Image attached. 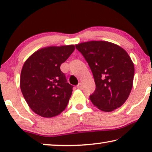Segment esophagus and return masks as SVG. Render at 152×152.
<instances>
[{
	"label": "esophagus",
	"instance_id": "obj_1",
	"mask_svg": "<svg viewBox=\"0 0 152 152\" xmlns=\"http://www.w3.org/2000/svg\"><path fill=\"white\" fill-rule=\"evenodd\" d=\"M77 88H79V89H82V83H79V84H77Z\"/></svg>",
	"mask_w": 152,
	"mask_h": 152
}]
</instances>
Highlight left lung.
<instances>
[{
    "instance_id": "obj_1",
    "label": "left lung",
    "mask_w": 152,
    "mask_h": 152,
    "mask_svg": "<svg viewBox=\"0 0 152 152\" xmlns=\"http://www.w3.org/2000/svg\"><path fill=\"white\" fill-rule=\"evenodd\" d=\"M93 72L95 90L90 95L93 105L112 111L127 99L133 86L134 66L129 55L114 43L92 41L75 45Z\"/></svg>"
}]
</instances>
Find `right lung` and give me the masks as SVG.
I'll return each mask as SVG.
<instances>
[{
  "label": "right lung",
  "instance_id": "right-lung-1",
  "mask_svg": "<svg viewBox=\"0 0 152 152\" xmlns=\"http://www.w3.org/2000/svg\"><path fill=\"white\" fill-rule=\"evenodd\" d=\"M74 45L50 46L33 53L20 73V87L31 109L44 118L58 115L67 107L72 87L60 66L73 53Z\"/></svg>",
  "mask_w": 152,
  "mask_h": 152
}]
</instances>
